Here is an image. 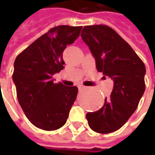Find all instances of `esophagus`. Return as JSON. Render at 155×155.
<instances>
[{
  "mask_svg": "<svg viewBox=\"0 0 155 155\" xmlns=\"http://www.w3.org/2000/svg\"><path fill=\"white\" fill-rule=\"evenodd\" d=\"M84 88H85V87H84V85H81H81H79V86H78V89H79L80 91H81V90H84Z\"/></svg>",
  "mask_w": 155,
  "mask_h": 155,
  "instance_id": "esophagus-1",
  "label": "esophagus"
}]
</instances>
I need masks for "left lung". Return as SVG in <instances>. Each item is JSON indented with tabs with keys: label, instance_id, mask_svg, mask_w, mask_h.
I'll return each mask as SVG.
<instances>
[{
	"label": "left lung",
	"instance_id": "obj_1",
	"mask_svg": "<svg viewBox=\"0 0 155 155\" xmlns=\"http://www.w3.org/2000/svg\"><path fill=\"white\" fill-rule=\"evenodd\" d=\"M81 38L95 60L96 69L114 82L110 98L99 110L86 114L94 132L119 130L136 110L145 90V65L130 45L107 25L84 26Z\"/></svg>",
	"mask_w": 155,
	"mask_h": 155
}]
</instances>
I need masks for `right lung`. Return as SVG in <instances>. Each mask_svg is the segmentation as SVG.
<instances>
[{
  "instance_id": "obj_1",
  "label": "right lung",
  "mask_w": 155,
  "mask_h": 155,
  "mask_svg": "<svg viewBox=\"0 0 155 155\" xmlns=\"http://www.w3.org/2000/svg\"><path fill=\"white\" fill-rule=\"evenodd\" d=\"M82 26L58 25L22 51L14 62L13 82L19 104L31 123L41 130L64 125L78 88L54 84L52 76L64 69L63 52L79 37Z\"/></svg>"
}]
</instances>
